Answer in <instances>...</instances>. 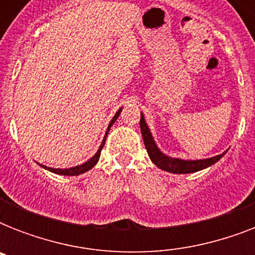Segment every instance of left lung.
Instances as JSON below:
<instances>
[{"label": "left lung", "mask_w": 255, "mask_h": 255, "mask_svg": "<svg viewBox=\"0 0 255 255\" xmlns=\"http://www.w3.org/2000/svg\"><path fill=\"white\" fill-rule=\"evenodd\" d=\"M140 131H141V136H143L144 144L147 148L148 156L152 160V163L155 164L156 167H159L160 169L167 170L169 173H194L198 170L205 169V168L213 165L221 159L222 156L225 155L226 152H222L221 155L214 156V157H209V159L202 160H182V159H173L169 157L165 153L160 151L159 147L156 145L153 136L151 133V129L148 128V124L145 123L144 115L141 114L140 116Z\"/></svg>", "instance_id": "obj_1"}]
</instances>
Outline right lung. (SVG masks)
<instances>
[{
  "instance_id": "1",
  "label": "right lung",
  "mask_w": 255,
  "mask_h": 255,
  "mask_svg": "<svg viewBox=\"0 0 255 255\" xmlns=\"http://www.w3.org/2000/svg\"><path fill=\"white\" fill-rule=\"evenodd\" d=\"M120 112H122V108H119V111L116 112L115 116L112 118V120L110 122V124H108V128L107 131H106V135H104V139L103 141H102V144H100L99 149H98V152H96L95 155L92 156L91 159L87 160L86 163L81 164V165H77V167H73V168H66V169H61V168H50V167H45V165H42V168H45V169L50 170V172H53V173H57V174H63V176H79V174L85 173V172H87V170H90L91 168H94L96 165V163L99 161V157H100V152H102V149H103L104 147V143H106V139H107V135L108 132H110V128H111V126L116 122V119L119 118Z\"/></svg>"
}]
</instances>
